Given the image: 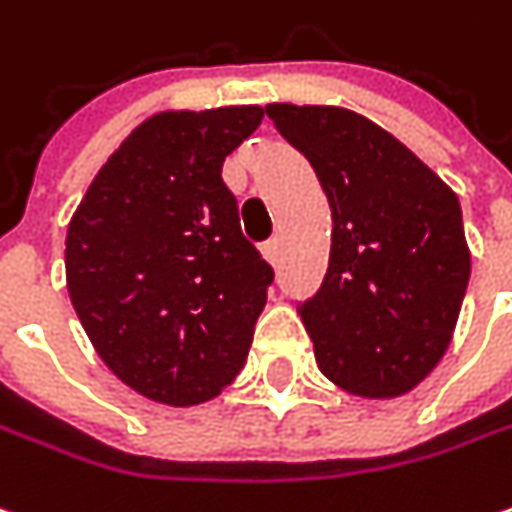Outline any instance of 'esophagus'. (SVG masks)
I'll use <instances>...</instances> for the list:
<instances>
[{
	"mask_svg": "<svg viewBox=\"0 0 512 512\" xmlns=\"http://www.w3.org/2000/svg\"><path fill=\"white\" fill-rule=\"evenodd\" d=\"M260 255L266 257L272 266L278 263V257H280V243H278V237H272V240H266L263 246H260Z\"/></svg>",
	"mask_w": 512,
	"mask_h": 512,
	"instance_id": "1",
	"label": "esophagus"
}]
</instances>
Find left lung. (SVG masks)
Returning a JSON list of instances; mask_svg holds the SVG:
<instances>
[{
	"label": "left lung",
	"mask_w": 512,
	"mask_h": 512,
	"mask_svg": "<svg viewBox=\"0 0 512 512\" xmlns=\"http://www.w3.org/2000/svg\"><path fill=\"white\" fill-rule=\"evenodd\" d=\"M266 114L332 209L329 269L300 306L318 369L358 398L407 395L444 358L470 280L456 191L358 111L269 102Z\"/></svg>",
	"instance_id": "1"
}]
</instances>
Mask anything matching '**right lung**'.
<instances>
[{
    "label": "right lung",
    "mask_w": 512,
    "mask_h": 512,
    "mask_svg": "<svg viewBox=\"0 0 512 512\" xmlns=\"http://www.w3.org/2000/svg\"><path fill=\"white\" fill-rule=\"evenodd\" d=\"M260 120V105L148 117L68 223L79 323L102 364L148 401L203 404L246 364L275 272L240 232L220 171Z\"/></svg>",
    "instance_id": "add662e5"
}]
</instances>
